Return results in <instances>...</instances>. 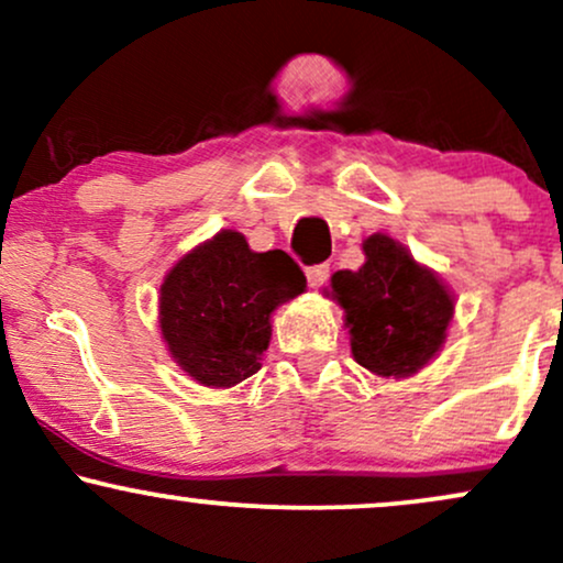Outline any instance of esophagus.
Returning a JSON list of instances; mask_svg holds the SVG:
<instances>
[{"mask_svg":"<svg viewBox=\"0 0 563 563\" xmlns=\"http://www.w3.org/2000/svg\"><path fill=\"white\" fill-rule=\"evenodd\" d=\"M328 275H331L328 264H312V267H307V283L312 288H320L328 280Z\"/></svg>","mask_w":563,"mask_h":563,"instance_id":"obj_1","label":"esophagus"}]
</instances>
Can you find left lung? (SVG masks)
I'll use <instances>...</instances> for the list:
<instances>
[{
    "mask_svg": "<svg viewBox=\"0 0 563 563\" xmlns=\"http://www.w3.org/2000/svg\"><path fill=\"white\" fill-rule=\"evenodd\" d=\"M365 264L331 277L357 365L378 378H410L442 352L455 294L434 269L384 232L363 241Z\"/></svg>",
    "mask_w": 563,
    "mask_h": 563,
    "instance_id": "8db88e82",
    "label": "left lung"
}]
</instances>
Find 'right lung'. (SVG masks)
<instances>
[{
  "label": "right lung",
  "instance_id": "add662e5",
  "mask_svg": "<svg viewBox=\"0 0 563 563\" xmlns=\"http://www.w3.org/2000/svg\"><path fill=\"white\" fill-rule=\"evenodd\" d=\"M307 288L286 251H251L241 232L219 230L174 262L158 294L161 339L185 376L230 389L262 367L273 314Z\"/></svg>",
  "mask_w": 563,
  "mask_h": 563
}]
</instances>
